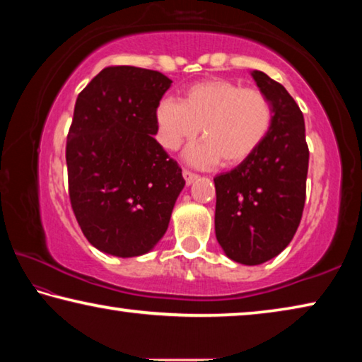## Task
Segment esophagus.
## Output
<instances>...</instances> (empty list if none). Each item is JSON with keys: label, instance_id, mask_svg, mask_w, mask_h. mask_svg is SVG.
Masks as SVG:
<instances>
[{"label": "esophagus", "instance_id": "obj_1", "mask_svg": "<svg viewBox=\"0 0 362 362\" xmlns=\"http://www.w3.org/2000/svg\"><path fill=\"white\" fill-rule=\"evenodd\" d=\"M182 175H183V179H185V182H187V185H190V183H193L194 180H197V174H193V172H190V170H187V169H183V172H182Z\"/></svg>", "mask_w": 362, "mask_h": 362}]
</instances>
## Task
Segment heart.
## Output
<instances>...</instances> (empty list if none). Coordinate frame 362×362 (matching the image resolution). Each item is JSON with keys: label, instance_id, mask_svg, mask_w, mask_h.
Instances as JSON below:
<instances>
[{"label": "heart", "instance_id": "obj_1", "mask_svg": "<svg viewBox=\"0 0 362 362\" xmlns=\"http://www.w3.org/2000/svg\"><path fill=\"white\" fill-rule=\"evenodd\" d=\"M272 119V105L261 90L223 78L193 85L185 101L165 98L156 111L158 136L165 150L174 151L203 132L204 141L185 154L198 168L221 159L227 165L242 163L266 140Z\"/></svg>", "mask_w": 362, "mask_h": 362}]
</instances>
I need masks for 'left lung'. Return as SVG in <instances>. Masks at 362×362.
<instances>
[{
  "label": "left lung",
  "instance_id": "obj_1",
  "mask_svg": "<svg viewBox=\"0 0 362 362\" xmlns=\"http://www.w3.org/2000/svg\"><path fill=\"white\" fill-rule=\"evenodd\" d=\"M271 101L272 127L261 146L214 177L216 238L232 261L257 266L288 246L306 199L309 150L305 117L284 85L251 72Z\"/></svg>",
  "mask_w": 362,
  "mask_h": 362
}]
</instances>
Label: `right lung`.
<instances>
[{
  "mask_svg": "<svg viewBox=\"0 0 362 362\" xmlns=\"http://www.w3.org/2000/svg\"><path fill=\"white\" fill-rule=\"evenodd\" d=\"M170 83L158 71L111 66L77 96L66 145L69 198L83 235L106 255L151 251L185 185L154 139Z\"/></svg>",
  "mask_w": 362,
  "mask_h": 362,
  "instance_id": "right-lung-1",
  "label": "right lung"
}]
</instances>
